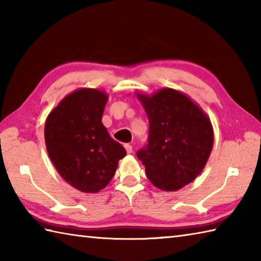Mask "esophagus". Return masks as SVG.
<instances>
[{
    "label": "esophagus",
    "mask_w": 261,
    "mask_h": 261,
    "mask_svg": "<svg viewBox=\"0 0 261 261\" xmlns=\"http://www.w3.org/2000/svg\"><path fill=\"white\" fill-rule=\"evenodd\" d=\"M124 147H125V149H126V152H127V154H131V152L134 151V149H132V146H131V145H129V144H125V145H124Z\"/></svg>",
    "instance_id": "esophagus-1"
}]
</instances>
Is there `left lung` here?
<instances>
[{"label":"left lung","instance_id":"1","mask_svg":"<svg viewBox=\"0 0 261 261\" xmlns=\"http://www.w3.org/2000/svg\"><path fill=\"white\" fill-rule=\"evenodd\" d=\"M138 97L149 121V136L137 157L155 187L178 190L195 180L206 165L214 142L211 120L187 95L174 89Z\"/></svg>","mask_w":261,"mask_h":261}]
</instances>
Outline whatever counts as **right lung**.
Here are the masks:
<instances>
[{"mask_svg": "<svg viewBox=\"0 0 261 261\" xmlns=\"http://www.w3.org/2000/svg\"><path fill=\"white\" fill-rule=\"evenodd\" d=\"M107 101L97 89H79L61 100L45 122L48 156L64 180L95 193L109 185L126 151L101 123Z\"/></svg>", "mask_w": 261, "mask_h": 261, "instance_id": "add662e5", "label": "right lung"}]
</instances>
